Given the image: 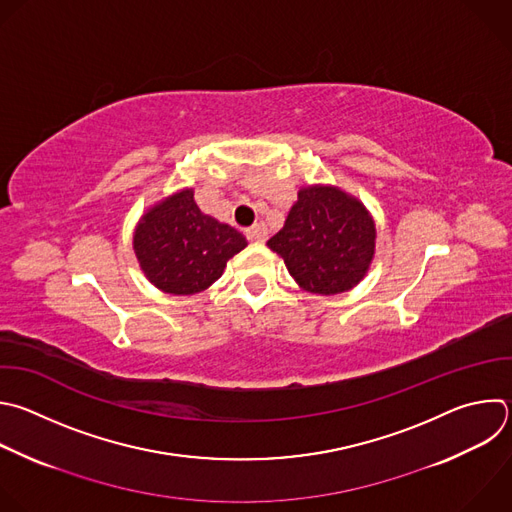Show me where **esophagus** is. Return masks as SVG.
I'll list each match as a JSON object with an SVG mask.
<instances>
[{
  "mask_svg": "<svg viewBox=\"0 0 512 512\" xmlns=\"http://www.w3.org/2000/svg\"><path fill=\"white\" fill-rule=\"evenodd\" d=\"M247 233V239L249 241H257V243H263L267 239V227L265 223H255L251 229L245 231Z\"/></svg>",
  "mask_w": 512,
  "mask_h": 512,
  "instance_id": "esophagus-1",
  "label": "esophagus"
}]
</instances>
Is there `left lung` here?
I'll list each match as a JSON object with an SVG mask.
<instances>
[{"label":"left lung","mask_w":512,"mask_h":512,"mask_svg":"<svg viewBox=\"0 0 512 512\" xmlns=\"http://www.w3.org/2000/svg\"><path fill=\"white\" fill-rule=\"evenodd\" d=\"M267 247L283 257L305 291L333 295L352 289L366 275L376 227L358 199L333 187H307Z\"/></svg>","instance_id":"left-lung-1"}]
</instances>
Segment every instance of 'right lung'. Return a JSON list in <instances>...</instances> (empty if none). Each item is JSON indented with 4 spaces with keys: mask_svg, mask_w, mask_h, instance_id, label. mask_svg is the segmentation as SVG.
Returning <instances> with one entry per match:
<instances>
[{
    "mask_svg": "<svg viewBox=\"0 0 512 512\" xmlns=\"http://www.w3.org/2000/svg\"><path fill=\"white\" fill-rule=\"evenodd\" d=\"M245 247L247 241L237 229L201 213L193 191L177 193L150 209L134 231V251L144 275L173 295L207 289Z\"/></svg>",
    "mask_w": 512,
    "mask_h": 512,
    "instance_id": "add662e5",
    "label": "right lung"
}]
</instances>
